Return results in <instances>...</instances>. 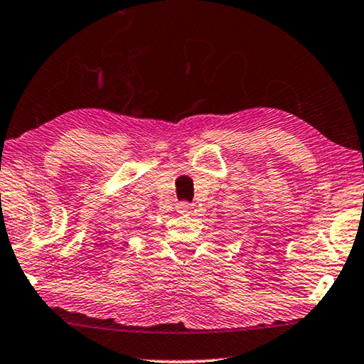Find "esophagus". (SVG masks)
<instances>
[{
	"label": "esophagus",
	"mask_w": 364,
	"mask_h": 364,
	"mask_svg": "<svg viewBox=\"0 0 364 364\" xmlns=\"http://www.w3.org/2000/svg\"><path fill=\"white\" fill-rule=\"evenodd\" d=\"M193 208H191V204L189 203H186V200H183V203H180L176 205V210L180 214H186V213H189V210H191Z\"/></svg>",
	"instance_id": "obj_1"
}]
</instances>
